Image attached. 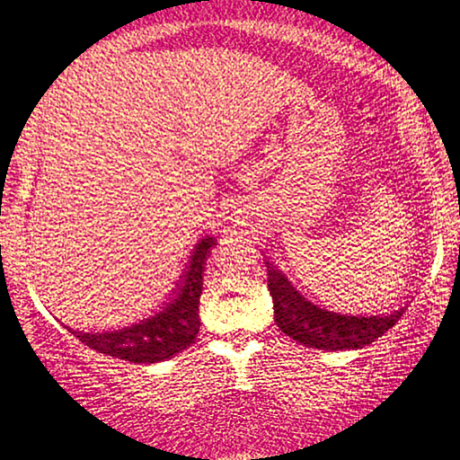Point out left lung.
<instances>
[{"label":"left lung","mask_w":460,"mask_h":460,"mask_svg":"<svg viewBox=\"0 0 460 460\" xmlns=\"http://www.w3.org/2000/svg\"><path fill=\"white\" fill-rule=\"evenodd\" d=\"M269 269V292L273 296L275 323L283 333L297 344L319 350H358L373 344L387 329L398 323L409 302L384 314H344L313 304L304 297L294 283L264 261Z\"/></svg>","instance_id":"obj_1"}]
</instances>
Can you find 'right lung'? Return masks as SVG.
<instances>
[{
    "mask_svg": "<svg viewBox=\"0 0 460 460\" xmlns=\"http://www.w3.org/2000/svg\"><path fill=\"white\" fill-rule=\"evenodd\" d=\"M217 245L215 235H204L193 245L190 264L174 288L172 297L160 310L139 323L114 332H68L83 344L106 357L122 358L135 365H150L174 357L190 348L199 332V296L204 286V264Z\"/></svg>",
    "mask_w": 460,
    "mask_h": 460,
    "instance_id": "add662e5",
    "label": "right lung"
}]
</instances>
